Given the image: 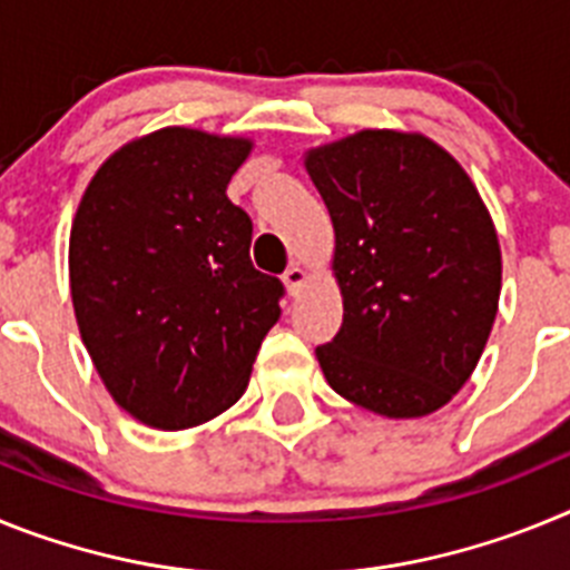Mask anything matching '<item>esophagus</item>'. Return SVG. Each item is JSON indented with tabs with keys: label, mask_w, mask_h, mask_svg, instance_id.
Segmentation results:
<instances>
[{
	"label": "esophagus",
	"mask_w": 570,
	"mask_h": 570,
	"mask_svg": "<svg viewBox=\"0 0 570 570\" xmlns=\"http://www.w3.org/2000/svg\"><path fill=\"white\" fill-rule=\"evenodd\" d=\"M282 282H285V288H288L291 296L299 294V288L305 285V271L299 268V265H291L285 274H282Z\"/></svg>",
	"instance_id": "obj_1"
}]
</instances>
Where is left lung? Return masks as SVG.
Returning <instances> with one entry per match:
<instances>
[{"instance_id":"8db88e82","label":"left lung","mask_w":570,"mask_h":570,"mask_svg":"<svg viewBox=\"0 0 570 570\" xmlns=\"http://www.w3.org/2000/svg\"><path fill=\"white\" fill-rule=\"evenodd\" d=\"M305 168L334 223L342 328L316 347L336 394L434 414L473 374L502 288L500 239L462 165L422 134L360 130Z\"/></svg>"}]
</instances>
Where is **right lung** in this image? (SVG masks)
<instances>
[{
	"mask_svg": "<svg viewBox=\"0 0 570 570\" xmlns=\"http://www.w3.org/2000/svg\"><path fill=\"white\" fill-rule=\"evenodd\" d=\"M250 139L163 128L97 170L70 228V296L105 387L130 416L183 431L228 411L279 320L254 223L228 199Z\"/></svg>",
	"mask_w": 570,
	"mask_h": 570,
	"instance_id": "1",
	"label": "right lung"
}]
</instances>
